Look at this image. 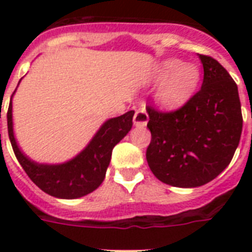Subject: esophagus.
Wrapping results in <instances>:
<instances>
[{"label": "esophagus", "mask_w": 252, "mask_h": 252, "mask_svg": "<svg viewBox=\"0 0 252 252\" xmlns=\"http://www.w3.org/2000/svg\"><path fill=\"white\" fill-rule=\"evenodd\" d=\"M149 120V115L146 112L145 107H140L133 116V123L136 126H145Z\"/></svg>", "instance_id": "34e87169"}]
</instances>
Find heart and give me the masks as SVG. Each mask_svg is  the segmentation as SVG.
I'll return each instance as SVG.
<instances>
[{"label": "heart", "mask_w": 252, "mask_h": 252, "mask_svg": "<svg viewBox=\"0 0 252 252\" xmlns=\"http://www.w3.org/2000/svg\"><path fill=\"white\" fill-rule=\"evenodd\" d=\"M153 78L162 80L157 89L158 102L165 107L183 104L199 82V70L193 64H180L179 60L162 61L154 70Z\"/></svg>", "instance_id": "b5f03b06"}]
</instances>
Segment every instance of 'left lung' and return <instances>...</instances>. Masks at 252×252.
<instances>
[{"label":"left lung","mask_w":252,"mask_h":252,"mask_svg":"<svg viewBox=\"0 0 252 252\" xmlns=\"http://www.w3.org/2000/svg\"><path fill=\"white\" fill-rule=\"evenodd\" d=\"M203 85L183 107L161 112L146 107L152 133L146 161L157 179L172 187H200L227 167L242 133L238 87L211 56L199 55Z\"/></svg>","instance_id":"left-lung-1"}]
</instances>
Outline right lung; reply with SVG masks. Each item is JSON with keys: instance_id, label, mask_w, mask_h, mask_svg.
<instances>
[{"instance_id": "right-lung-1", "label": "right lung", "mask_w": 252, "mask_h": 252, "mask_svg": "<svg viewBox=\"0 0 252 252\" xmlns=\"http://www.w3.org/2000/svg\"><path fill=\"white\" fill-rule=\"evenodd\" d=\"M133 115L134 111H128L122 116L107 120L80 154L59 165L33 162L19 149L13 132L11 99L7 110V132L18 162L41 191L59 199H78L102 184L112 149L130 130Z\"/></svg>"}]
</instances>
